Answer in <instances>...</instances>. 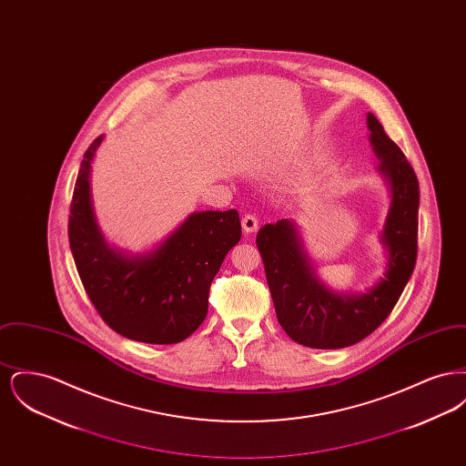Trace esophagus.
<instances>
[{
	"mask_svg": "<svg viewBox=\"0 0 466 466\" xmlns=\"http://www.w3.org/2000/svg\"><path fill=\"white\" fill-rule=\"evenodd\" d=\"M241 223H243V228L246 234L257 232V228H258V218H257L255 215H244Z\"/></svg>",
	"mask_w": 466,
	"mask_h": 466,
	"instance_id": "1",
	"label": "esophagus"
}]
</instances>
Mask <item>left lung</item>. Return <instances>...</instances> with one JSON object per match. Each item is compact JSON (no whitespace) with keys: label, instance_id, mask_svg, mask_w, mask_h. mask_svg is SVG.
<instances>
[{"label":"left lung","instance_id":"obj_1","mask_svg":"<svg viewBox=\"0 0 466 466\" xmlns=\"http://www.w3.org/2000/svg\"><path fill=\"white\" fill-rule=\"evenodd\" d=\"M379 171L391 187V206L382 230L390 251L388 270L367 293H335L318 281L289 220L267 223L257 234L276 316L289 339L314 350H339L363 340L390 316L412 276L418 258L420 183L399 145L372 113L367 116Z\"/></svg>","mask_w":466,"mask_h":466}]
</instances>
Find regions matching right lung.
<instances>
[{"label":"right lung","instance_id":"obj_1","mask_svg":"<svg viewBox=\"0 0 466 466\" xmlns=\"http://www.w3.org/2000/svg\"><path fill=\"white\" fill-rule=\"evenodd\" d=\"M90 143L73 190L67 236L78 276L103 321L137 342L177 344L199 329L209 287L241 239L236 209L192 213L157 249L127 257L105 243L90 200Z\"/></svg>","mask_w":466,"mask_h":466}]
</instances>
